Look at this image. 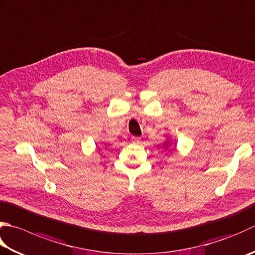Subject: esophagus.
<instances>
[{
	"label": "esophagus",
	"instance_id": "34e87169",
	"mask_svg": "<svg viewBox=\"0 0 255 255\" xmlns=\"http://www.w3.org/2000/svg\"><path fill=\"white\" fill-rule=\"evenodd\" d=\"M131 141L133 143H140V138H139V137H131Z\"/></svg>",
	"mask_w": 255,
	"mask_h": 255
}]
</instances>
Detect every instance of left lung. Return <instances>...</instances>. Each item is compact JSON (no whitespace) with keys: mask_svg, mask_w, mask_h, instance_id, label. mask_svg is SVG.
Returning a JSON list of instances; mask_svg holds the SVG:
<instances>
[{"mask_svg":"<svg viewBox=\"0 0 255 255\" xmlns=\"http://www.w3.org/2000/svg\"><path fill=\"white\" fill-rule=\"evenodd\" d=\"M166 147H167V143H166Z\"/></svg>","mask_w":255,"mask_h":255,"instance_id":"1","label":"left lung"}]
</instances>
